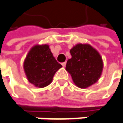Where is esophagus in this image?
Masks as SVG:
<instances>
[{"label":"esophagus","mask_w":123,"mask_h":123,"mask_svg":"<svg viewBox=\"0 0 123 123\" xmlns=\"http://www.w3.org/2000/svg\"><path fill=\"white\" fill-rule=\"evenodd\" d=\"M62 67H65V65H66V62H62Z\"/></svg>","instance_id":"esophagus-1"}]
</instances>
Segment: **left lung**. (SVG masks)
Segmentation results:
<instances>
[{
	"label": "left lung",
	"instance_id": "8db88e82",
	"mask_svg": "<svg viewBox=\"0 0 123 123\" xmlns=\"http://www.w3.org/2000/svg\"><path fill=\"white\" fill-rule=\"evenodd\" d=\"M72 58L66 65L74 84L86 88L95 83L103 69V61L98 51L90 44H78L70 50Z\"/></svg>",
	"mask_w": 123,
	"mask_h": 123
}]
</instances>
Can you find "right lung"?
<instances>
[{
	"mask_svg": "<svg viewBox=\"0 0 123 123\" xmlns=\"http://www.w3.org/2000/svg\"><path fill=\"white\" fill-rule=\"evenodd\" d=\"M62 65L55 60L47 44L31 48L24 62V69L28 81L38 88L51 83L55 72Z\"/></svg>",
	"mask_w": 123,
	"mask_h": 123,
	"instance_id": "add662e5",
	"label": "right lung"
}]
</instances>
